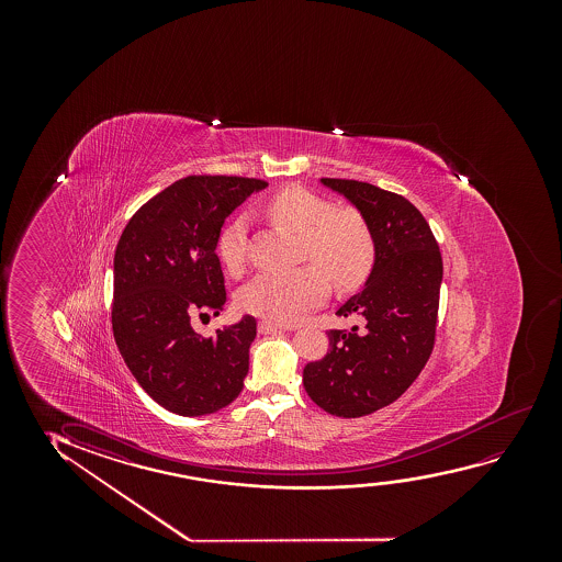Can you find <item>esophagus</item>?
<instances>
[{
  "label": "esophagus",
  "mask_w": 562,
  "mask_h": 562,
  "mask_svg": "<svg viewBox=\"0 0 562 562\" xmlns=\"http://www.w3.org/2000/svg\"><path fill=\"white\" fill-rule=\"evenodd\" d=\"M282 330V324L270 323V321H261L259 323V331L261 334H272V331Z\"/></svg>",
  "instance_id": "obj_1"
}]
</instances>
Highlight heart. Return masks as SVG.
I'll list each match as a JSON object with an SVG mask.
<instances>
[{"label": "heart", "mask_w": 562, "mask_h": 562, "mask_svg": "<svg viewBox=\"0 0 562 562\" xmlns=\"http://www.w3.org/2000/svg\"><path fill=\"white\" fill-rule=\"evenodd\" d=\"M262 215L297 232L301 259L314 265L265 270L238 293L239 307L274 323H292L328 293V280L341 290L367 280L376 261V238L367 216L330 201L303 186H285L261 203ZM247 216L238 215L218 236L224 269L239 274L247 259Z\"/></svg>", "instance_id": "1"}]
</instances>
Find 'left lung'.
Wrapping results in <instances>:
<instances>
[{
    "label": "left lung",
    "mask_w": 562,
    "mask_h": 562,
    "mask_svg": "<svg viewBox=\"0 0 562 562\" xmlns=\"http://www.w3.org/2000/svg\"><path fill=\"white\" fill-rule=\"evenodd\" d=\"M323 184L367 216L376 261L364 290L338 308L359 324L328 331L330 349L308 362L303 385L326 413L357 418L400 400L430 359L443 261L430 224L407 198L344 178Z\"/></svg>",
    "instance_id": "8db88e82"
}]
</instances>
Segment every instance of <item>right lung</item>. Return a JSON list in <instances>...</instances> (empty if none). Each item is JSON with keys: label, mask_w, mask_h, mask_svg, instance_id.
<instances>
[{"label": "right lung", "mask_w": 562, "mask_h": 562, "mask_svg": "<svg viewBox=\"0 0 562 562\" xmlns=\"http://www.w3.org/2000/svg\"><path fill=\"white\" fill-rule=\"evenodd\" d=\"M265 180L192 175L146 201L115 249L111 324L138 384L170 413L201 416L244 390L257 321L244 316L215 338L193 330L198 316L224 308L216 255L224 218Z\"/></svg>", "instance_id": "add662e5"}]
</instances>
